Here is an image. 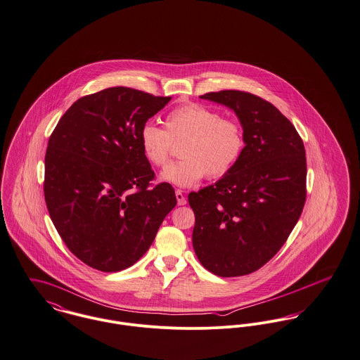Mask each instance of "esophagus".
Listing matches in <instances>:
<instances>
[{
    "instance_id": "34e87169",
    "label": "esophagus",
    "mask_w": 360,
    "mask_h": 360,
    "mask_svg": "<svg viewBox=\"0 0 360 360\" xmlns=\"http://www.w3.org/2000/svg\"><path fill=\"white\" fill-rule=\"evenodd\" d=\"M175 196H176V200H178V205H185L186 204V198L184 196V193L181 191H176Z\"/></svg>"
}]
</instances>
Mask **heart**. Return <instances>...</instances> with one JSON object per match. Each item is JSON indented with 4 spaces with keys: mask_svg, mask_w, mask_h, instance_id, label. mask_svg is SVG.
Instances as JSON below:
<instances>
[{
    "mask_svg": "<svg viewBox=\"0 0 360 360\" xmlns=\"http://www.w3.org/2000/svg\"><path fill=\"white\" fill-rule=\"evenodd\" d=\"M165 129L146 122L139 131L145 159L164 167L171 156L172 143L184 141L179 148L181 160L169 164L161 179L179 188H189L207 175L211 179L226 175L244 150V131L239 121L221 117L219 112L186 103L171 110L164 120Z\"/></svg>",
    "mask_w": 360,
    "mask_h": 360,
    "instance_id": "obj_1",
    "label": "heart"
}]
</instances>
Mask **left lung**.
Wrapping results in <instances>:
<instances>
[{
    "label": "left lung",
    "mask_w": 360,
    "mask_h": 360,
    "mask_svg": "<svg viewBox=\"0 0 360 360\" xmlns=\"http://www.w3.org/2000/svg\"><path fill=\"white\" fill-rule=\"evenodd\" d=\"M233 110L245 146L236 165L188 200L201 265L233 278L264 266L285 243L307 199V158L294 125L269 102L243 91L200 96Z\"/></svg>",
    "instance_id": "left-lung-1"
}]
</instances>
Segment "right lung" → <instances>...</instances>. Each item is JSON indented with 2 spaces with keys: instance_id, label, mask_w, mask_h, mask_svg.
Instances as JSON below:
<instances>
[{
  "instance_id": "right-lung-1",
  "label": "right lung",
  "mask_w": 360,
  "mask_h": 360,
  "mask_svg": "<svg viewBox=\"0 0 360 360\" xmlns=\"http://www.w3.org/2000/svg\"><path fill=\"white\" fill-rule=\"evenodd\" d=\"M171 101L113 86L76 101L53 129L44 196L68 248L88 266L119 272L150 247L176 205L174 188H150L155 172L139 131Z\"/></svg>"
}]
</instances>
